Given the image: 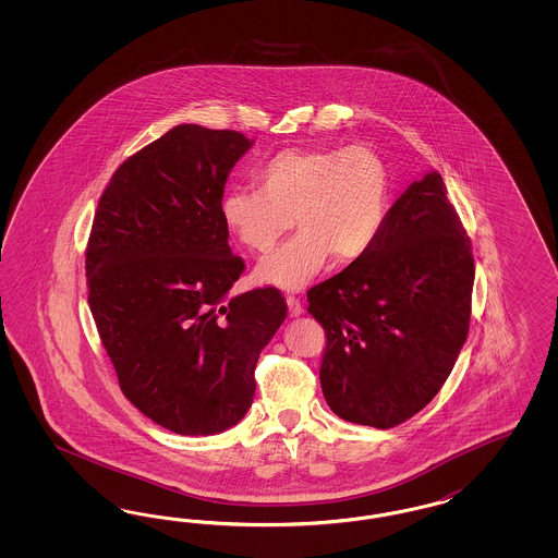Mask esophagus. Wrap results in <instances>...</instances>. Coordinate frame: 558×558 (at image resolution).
<instances>
[{
	"label": "esophagus",
	"mask_w": 558,
	"mask_h": 558,
	"mask_svg": "<svg viewBox=\"0 0 558 558\" xmlns=\"http://www.w3.org/2000/svg\"><path fill=\"white\" fill-rule=\"evenodd\" d=\"M288 313L290 317H299L303 315V304L296 299V296H287Z\"/></svg>",
	"instance_id": "1"
}]
</instances>
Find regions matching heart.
<instances>
[{"instance_id":"obj_1","label":"heart","mask_w":558,"mask_h":558,"mask_svg":"<svg viewBox=\"0 0 558 558\" xmlns=\"http://www.w3.org/2000/svg\"><path fill=\"white\" fill-rule=\"evenodd\" d=\"M254 187L220 198L227 231L250 252H270L294 225L299 233L266 255L255 278L301 290L333 255L350 264L368 254L389 213V169L368 145L287 149L255 171Z\"/></svg>"}]
</instances>
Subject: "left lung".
<instances>
[{
	"instance_id": "left-lung-1",
	"label": "left lung",
	"mask_w": 558,
	"mask_h": 558,
	"mask_svg": "<svg viewBox=\"0 0 558 558\" xmlns=\"http://www.w3.org/2000/svg\"><path fill=\"white\" fill-rule=\"evenodd\" d=\"M438 171L397 198L371 252L306 292L322 323L323 397L345 422L389 429L441 389L469 336L474 259Z\"/></svg>"
}]
</instances>
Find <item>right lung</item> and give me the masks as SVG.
Listing matches in <instances>:
<instances>
[{
	"label": "right lung",
	"mask_w": 558,
	"mask_h": 558,
	"mask_svg": "<svg viewBox=\"0 0 558 558\" xmlns=\"http://www.w3.org/2000/svg\"><path fill=\"white\" fill-rule=\"evenodd\" d=\"M252 145L178 124L114 171L92 225L87 303L101 345L124 397L173 434L243 420L259 352L287 319L278 288L229 296L245 264L231 254L220 198Z\"/></svg>",
	"instance_id": "add662e5"
}]
</instances>
